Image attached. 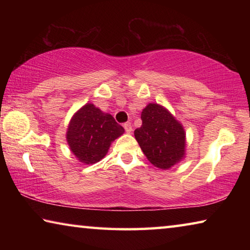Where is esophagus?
Wrapping results in <instances>:
<instances>
[{"mask_svg": "<svg viewBox=\"0 0 250 250\" xmlns=\"http://www.w3.org/2000/svg\"><path fill=\"white\" fill-rule=\"evenodd\" d=\"M124 128L125 130V132H128V133L132 132V125H131L130 122H125V124L124 125Z\"/></svg>", "mask_w": 250, "mask_h": 250, "instance_id": "1", "label": "esophagus"}]
</instances>
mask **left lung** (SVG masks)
<instances>
[{
	"mask_svg": "<svg viewBox=\"0 0 250 250\" xmlns=\"http://www.w3.org/2000/svg\"><path fill=\"white\" fill-rule=\"evenodd\" d=\"M141 119L134 137L154 167L168 170L185 158L184 126L166 107L151 103L142 110Z\"/></svg>",
	"mask_w": 250,
	"mask_h": 250,
	"instance_id": "obj_1",
	"label": "left lung"
}]
</instances>
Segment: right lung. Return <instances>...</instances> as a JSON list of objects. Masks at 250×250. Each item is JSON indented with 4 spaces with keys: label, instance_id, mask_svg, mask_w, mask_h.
<instances>
[{
    "label": "right lung",
    "instance_id": "obj_1",
    "mask_svg": "<svg viewBox=\"0 0 250 250\" xmlns=\"http://www.w3.org/2000/svg\"><path fill=\"white\" fill-rule=\"evenodd\" d=\"M125 133L115 118L86 104L71 117L66 132L69 149L79 162L95 164L104 159L111 143Z\"/></svg>",
    "mask_w": 250,
    "mask_h": 250
}]
</instances>
